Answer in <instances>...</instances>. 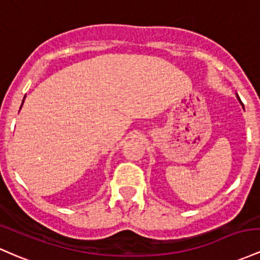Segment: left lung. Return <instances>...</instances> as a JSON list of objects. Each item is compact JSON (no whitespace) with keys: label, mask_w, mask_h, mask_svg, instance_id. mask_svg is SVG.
<instances>
[{"label":"left lung","mask_w":260,"mask_h":260,"mask_svg":"<svg viewBox=\"0 0 260 260\" xmlns=\"http://www.w3.org/2000/svg\"><path fill=\"white\" fill-rule=\"evenodd\" d=\"M237 99H238V100H239V102H241V99H239V98H238V95H237ZM241 104H242V102H241Z\"/></svg>","instance_id":"obj_1"}]
</instances>
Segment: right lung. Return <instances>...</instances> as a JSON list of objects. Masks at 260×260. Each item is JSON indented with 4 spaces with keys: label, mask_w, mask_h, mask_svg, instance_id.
Listing matches in <instances>:
<instances>
[{
    "label": "right lung",
    "mask_w": 260,
    "mask_h": 260,
    "mask_svg": "<svg viewBox=\"0 0 260 260\" xmlns=\"http://www.w3.org/2000/svg\"><path fill=\"white\" fill-rule=\"evenodd\" d=\"M24 99H25V96H24ZM24 99H23V101H24ZM22 105H23V102H22ZM22 107V106H21Z\"/></svg>",
    "instance_id": "1"
}]
</instances>
